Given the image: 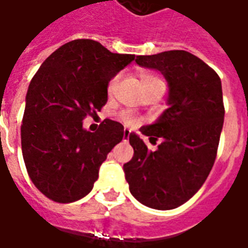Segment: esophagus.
Wrapping results in <instances>:
<instances>
[{"label":"esophagus","mask_w":248,"mask_h":248,"mask_svg":"<svg viewBox=\"0 0 248 248\" xmlns=\"http://www.w3.org/2000/svg\"><path fill=\"white\" fill-rule=\"evenodd\" d=\"M130 137V130L129 129H124V140H127Z\"/></svg>","instance_id":"esophagus-1"}]
</instances>
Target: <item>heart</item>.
<instances>
[{
	"mask_svg": "<svg viewBox=\"0 0 248 248\" xmlns=\"http://www.w3.org/2000/svg\"><path fill=\"white\" fill-rule=\"evenodd\" d=\"M140 79L142 85H147V83H153V82H162L159 78H156L155 76H153L150 73H146V71H140ZM117 81H118V77L113 78L110 81V85H108V92H113L114 87L117 85ZM121 121L126 124H137V118H135L133 113L130 111H124V113L119 115Z\"/></svg>",
	"mask_w": 248,
	"mask_h": 248,
	"instance_id": "heart-1",
	"label": "heart"
}]
</instances>
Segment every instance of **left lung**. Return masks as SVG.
Masks as SVG:
<instances>
[{
  "label": "left lung",
  "instance_id": "left-lung-1",
  "mask_svg": "<svg viewBox=\"0 0 248 248\" xmlns=\"http://www.w3.org/2000/svg\"><path fill=\"white\" fill-rule=\"evenodd\" d=\"M135 62L166 78L169 108L140 133L150 142L162 140L155 151L131 133L134 149L124 163L131 195L147 207L172 210L187 202L211 171L223 127L222 82L215 71L185 50L138 56Z\"/></svg>",
  "mask_w": 248,
  "mask_h": 248
}]
</instances>
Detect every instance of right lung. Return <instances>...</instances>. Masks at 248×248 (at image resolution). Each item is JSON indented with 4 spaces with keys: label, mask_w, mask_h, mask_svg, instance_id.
Wrapping results in <instances>:
<instances>
[{
    "label": "right lung",
    "mask_w": 248,
    "mask_h": 248,
    "mask_svg": "<svg viewBox=\"0 0 248 248\" xmlns=\"http://www.w3.org/2000/svg\"><path fill=\"white\" fill-rule=\"evenodd\" d=\"M93 40H74L46 58L30 82L21 146L31 182L45 197L70 203L92 191L99 167L124 140V126L105 119L97 131L82 121L108 102L111 78L134 61Z\"/></svg>",
    "instance_id": "add662e5"
}]
</instances>
